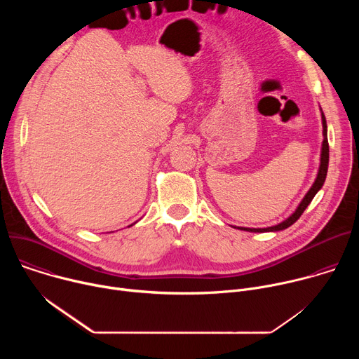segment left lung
Here are the masks:
<instances>
[{
  "label": "left lung",
  "mask_w": 359,
  "mask_h": 359,
  "mask_svg": "<svg viewBox=\"0 0 359 359\" xmlns=\"http://www.w3.org/2000/svg\"><path fill=\"white\" fill-rule=\"evenodd\" d=\"M321 111V119H323V136H324V140H323V144H321V158H320V168H318V173H317V177L313 183V186L310 187V190L306 191V194L304 196V198L301 200V203L298 204V208L295 209V212L287 217L284 222L276 224V226H271V227H266V229H251V227H236L233 226L234 229H238V230H244V231H250V233H266V231H280V230H285L287 227H290L291 224H294L299 216L304 213V210L309 208V204L311 203V200L314 198V196L321 190V187L324 186V182H325V177H327V172H328V162H330V146H328V136H327V121H325V116H324V112L323 109L320 108Z\"/></svg>",
  "instance_id": "obj_1"
}]
</instances>
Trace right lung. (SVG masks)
Listing matches in <instances>:
<instances>
[{
	"label": "right lung",
	"mask_w": 359,
	"mask_h": 359,
	"mask_svg": "<svg viewBox=\"0 0 359 359\" xmlns=\"http://www.w3.org/2000/svg\"><path fill=\"white\" fill-rule=\"evenodd\" d=\"M130 226H132V224H130Z\"/></svg>",
	"instance_id": "obj_1"
}]
</instances>
